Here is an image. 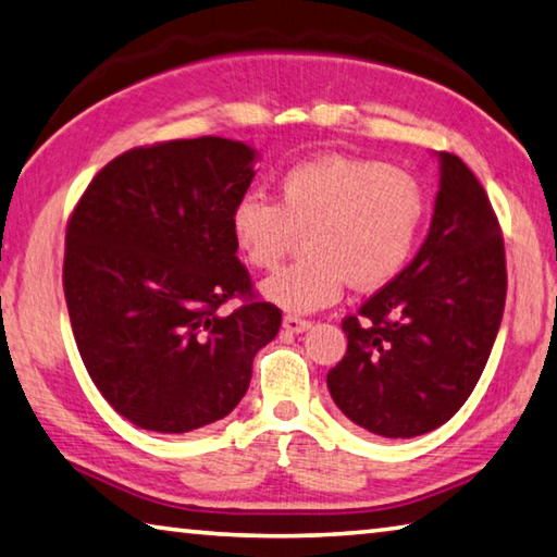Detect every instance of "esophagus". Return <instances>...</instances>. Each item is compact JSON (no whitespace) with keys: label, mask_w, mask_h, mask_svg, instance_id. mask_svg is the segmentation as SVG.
<instances>
[{"label":"esophagus","mask_w":557,"mask_h":557,"mask_svg":"<svg viewBox=\"0 0 557 557\" xmlns=\"http://www.w3.org/2000/svg\"><path fill=\"white\" fill-rule=\"evenodd\" d=\"M282 326H285V332H289V334H301L312 326V322H309V319L295 317V314H287L285 319H282Z\"/></svg>","instance_id":"esophagus-1"}]
</instances>
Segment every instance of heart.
Listing matches in <instances>:
<instances>
[{"label": "heart", "mask_w": 557, "mask_h": 557, "mask_svg": "<svg viewBox=\"0 0 557 557\" xmlns=\"http://www.w3.org/2000/svg\"><path fill=\"white\" fill-rule=\"evenodd\" d=\"M280 201L248 191L231 211L243 258L277 268L307 233V256L265 280L262 295L287 312H317L344 285L379 289L400 275L428 221L418 176L381 159L329 154L295 164L280 178Z\"/></svg>", "instance_id": "obj_1"}]
</instances>
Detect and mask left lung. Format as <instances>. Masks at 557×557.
I'll use <instances>...</instances> for the list:
<instances>
[{
    "instance_id": "8db88e82",
    "label": "left lung",
    "mask_w": 557,
    "mask_h": 557,
    "mask_svg": "<svg viewBox=\"0 0 557 557\" xmlns=\"http://www.w3.org/2000/svg\"><path fill=\"white\" fill-rule=\"evenodd\" d=\"M442 178L425 243L398 277L344 317L346 354L326 373L348 420L373 435L432 432L474 391L506 305L504 233L492 201L457 154Z\"/></svg>"
}]
</instances>
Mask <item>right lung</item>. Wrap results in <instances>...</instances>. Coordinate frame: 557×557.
Returning <instances> with one entry per match:
<instances>
[{"label": "right lung", "instance_id": "obj_1", "mask_svg": "<svg viewBox=\"0 0 557 557\" xmlns=\"http://www.w3.org/2000/svg\"><path fill=\"white\" fill-rule=\"evenodd\" d=\"M256 149L223 137L135 147L92 176L65 228L63 295L83 363L132 425L182 435L228 414L280 332L235 258L231 211ZM228 298L244 305L220 312Z\"/></svg>", "mask_w": 557, "mask_h": 557}]
</instances>
